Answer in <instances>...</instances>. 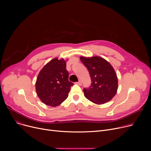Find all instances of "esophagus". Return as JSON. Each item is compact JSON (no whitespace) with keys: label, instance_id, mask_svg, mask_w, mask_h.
Listing matches in <instances>:
<instances>
[{"label":"esophagus","instance_id":"esophagus-1","mask_svg":"<svg viewBox=\"0 0 151 151\" xmlns=\"http://www.w3.org/2000/svg\"><path fill=\"white\" fill-rule=\"evenodd\" d=\"M77 84H78V85L81 86V85H82V81H81V80H80V81H79L77 83Z\"/></svg>","mask_w":151,"mask_h":151}]
</instances>
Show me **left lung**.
<instances>
[{
    "instance_id": "8db88e82",
    "label": "left lung",
    "mask_w": 151,
    "mask_h": 151,
    "mask_svg": "<svg viewBox=\"0 0 151 151\" xmlns=\"http://www.w3.org/2000/svg\"><path fill=\"white\" fill-rule=\"evenodd\" d=\"M88 68L91 84L83 89L84 96L96 104H104L115 96L118 86L117 78L113 67L105 59L99 56L80 57Z\"/></svg>"
}]
</instances>
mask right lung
<instances>
[{
  "instance_id": "obj_1",
  "label": "right lung",
  "mask_w": 151,
  "mask_h": 151,
  "mask_svg": "<svg viewBox=\"0 0 151 151\" xmlns=\"http://www.w3.org/2000/svg\"><path fill=\"white\" fill-rule=\"evenodd\" d=\"M66 61L57 58L46 64L40 71L35 83L38 97L46 105L57 106L66 100L71 86Z\"/></svg>"
}]
</instances>
